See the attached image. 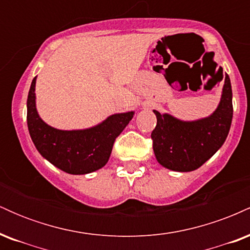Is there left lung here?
<instances>
[{
    "mask_svg": "<svg viewBox=\"0 0 250 250\" xmlns=\"http://www.w3.org/2000/svg\"><path fill=\"white\" fill-rule=\"evenodd\" d=\"M156 115L151 133L156 160L175 171H191L208 161L225 143L233 120V93L228 74L219 107L210 116L197 121H181L169 114Z\"/></svg>",
    "mask_w": 250,
    "mask_h": 250,
    "instance_id": "obj_1",
    "label": "left lung"
}]
</instances>
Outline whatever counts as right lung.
Returning <instances> with one entry per match:
<instances>
[{
    "instance_id": "add662e5",
    "label": "right lung",
    "mask_w": 250,
    "mask_h": 250,
    "mask_svg": "<svg viewBox=\"0 0 250 250\" xmlns=\"http://www.w3.org/2000/svg\"><path fill=\"white\" fill-rule=\"evenodd\" d=\"M35 83L36 77H34L27 100V123L39 153L68 174L93 173L105 166L116 137L133 119L134 111L114 114L88 129L60 130L43 122L37 114Z\"/></svg>"
}]
</instances>
